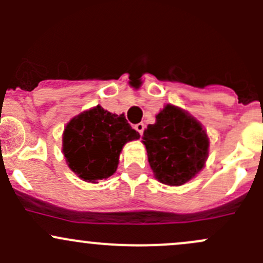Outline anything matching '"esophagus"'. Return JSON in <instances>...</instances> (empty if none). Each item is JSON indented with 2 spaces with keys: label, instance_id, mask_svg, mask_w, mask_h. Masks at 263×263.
Segmentation results:
<instances>
[{
  "label": "esophagus",
  "instance_id": "esophagus-1",
  "mask_svg": "<svg viewBox=\"0 0 263 263\" xmlns=\"http://www.w3.org/2000/svg\"><path fill=\"white\" fill-rule=\"evenodd\" d=\"M135 128H136V131L139 132V134L142 136V134H144V129H145V124L144 123H137L136 126H135Z\"/></svg>",
  "mask_w": 263,
  "mask_h": 263
}]
</instances>
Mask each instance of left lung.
<instances>
[{"mask_svg": "<svg viewBox=\"0 0 263 263\" xmlns=\"http://www.w3.org/2000/svg\"><path fill=\"white\" fill-rule=\"evenodd\" d=\"M148 164L164 184L182 185L205 165L209 139L200 123L168 104L144 131Z\"/></svg>", "mask_w": 263, "mask_h": 263, "instance_id": "obj_1", "label": "left lung"}]
</instances>
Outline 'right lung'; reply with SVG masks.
I'll use <instances>...</instances> for the list:
<instances>
[{"label": "right lung", "instance_id": "add662e5", "mask_svg": "<svg viewBox=\"0 0 263 263\" xmlns=\"http://www.w3.org/2000/svg\"><path fill=\"white\" fill-rule=\"evenodd\" d=\"M139 137L123 115H112L98 105L68 122L63 154L71 171L85 182L107 179L117 171L124 144Z\"/></svg>", "mask_w": 263, "mask_h": 263}]
</instances>
